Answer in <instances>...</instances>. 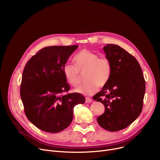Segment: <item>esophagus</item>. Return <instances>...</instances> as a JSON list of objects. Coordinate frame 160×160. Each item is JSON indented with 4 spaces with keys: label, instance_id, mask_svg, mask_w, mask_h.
Masks as SVG:
<instances>
[{
    "label": "esophagus",
    "instance_id": "obj_1",
    "mask_svg": "<svg viewBox=\"0 0 160 160\" xmlns=\"http://www.w3.org/2000/svg\"><path fill=\"white\" fill-rule=\"evenodd\" d=\"M92 102V99L89 97H86V103H89Z\"/></svg>",
    "mask_w": 160,
    "mask_h": 160
}]
</instances>
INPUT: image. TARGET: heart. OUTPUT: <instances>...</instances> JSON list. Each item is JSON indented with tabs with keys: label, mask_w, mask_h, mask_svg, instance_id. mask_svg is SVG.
Instances as JSON below:
<instances>
[{
	"label": "heart",
	"mask_w": 160,
	"mask_h": 160,
	"mask_svg": "<svg viewBox=\"0 0 160 160\" xmlns=\"http://www.w3.org/2000/svg\"><path fill=\"white\" fill-rule=\"evenodd\" d=\"M74 65L65 63L63 71L65 77L72 86L80 82V72H84L88 81L75 89V91L84 95H91L97 90L98 86H104L110 79L112 73L110 60L106 56L88 49L80 50L74 57Z\"/></svg>",
	"instance_id": "heart-1"
}]
</instances>
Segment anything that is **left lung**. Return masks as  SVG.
I'll use <instances>...</instances> for the list:
<instances>
[{"label":"left lung","mask_w":160,"mask_h":160,"mask_svg":"<svg viewBox=\"0 0 160 160\" xmlns=\"http://www.w3.org/2000/svg\"><path fill=\"white\" fill-rule=\"evenodd\" d=\"M103 50L110 60L112 73L93 98L105 106L104 113L97 118L98 124L116 132L128 127L141 113L145 80L139 62L127 50L113 44H107Z\"/></svg>","instance_id":"8db88e82"}]
</instances>
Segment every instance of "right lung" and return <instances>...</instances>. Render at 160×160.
I'll return each instance as SVG.
<instances>
[{
	"label": "right lung",
	"mask_w": 160,
	"mask_h": 160,
	"mask_svg": "<svg viewBox=\"0 0 160 160\" xmlns=\"http://www.w3.org/2000/svg\"><path fill=\"white\" fill-rule=\"evenodd\" d=\"M78 47H44L25 65L20 87L24 112L41 130L62 131L72 121L74 106L85 103V97L80 93H68L70 86L63 71L69 57Z\"/></svg>",
	"instance_id": "add662e5"
}]
</instances>
